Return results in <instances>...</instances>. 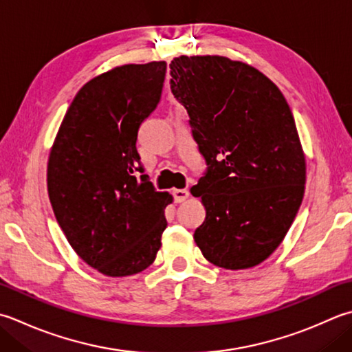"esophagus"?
Listing matches in <instances>:
<instances>
[{
    "mask_svg": "<svg viewBox=\"0 0 352 352\" xmlns=\"http://www.w3.org/2000/svg\"><path fill=\"white\" fill-rule=\"evenodd\" d=\"M172 195H174L175 203H183V201H186V198L189 197V192L186 189H175L174 192H172Z\"/></svg>",
    "mask_w": 352,
    "mask_h": 352,
    "instance_id": "esophagus-1",
    "label": "esophagus"
}]
</instances>
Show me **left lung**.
Masks as SVG:
<instances>
[{"instance_id":"1","label":"left lung","mask_w":352,"mask_h":352,"mask_svg":"<svg viewBox=\"0 0 352 352\" xmlns=\"http://www.w3.org/2000/svg\"><path fill=\"white\" fill-rule=\"evenodd\" d=\"M170 91L189 114L208 169L192 195L206 219L194 233L212 264L263 263L293 224L305 190V157L292 109L256 68L223 56H180Z\"/></svg>"}]
</instances>
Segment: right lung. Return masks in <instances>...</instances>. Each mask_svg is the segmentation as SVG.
<instances>
[{"label": "right lung", "mask_w": 352, "mask_h": 352, "mask_svg": "<svg viewBox=\"0 0 352 352\" xmlns=\"http://www.w3.org/2000/svg\"><path fill=\"white\" fill-rule=\"evenodd\" d=\"M166 62L113 68L82 87L48 157V197L59 227L89 267L120 278L154 263L166 229L168 192H157L137 153L157 108Z\"/></svg>", "instance_id": "obj_1"}]
</instances>
